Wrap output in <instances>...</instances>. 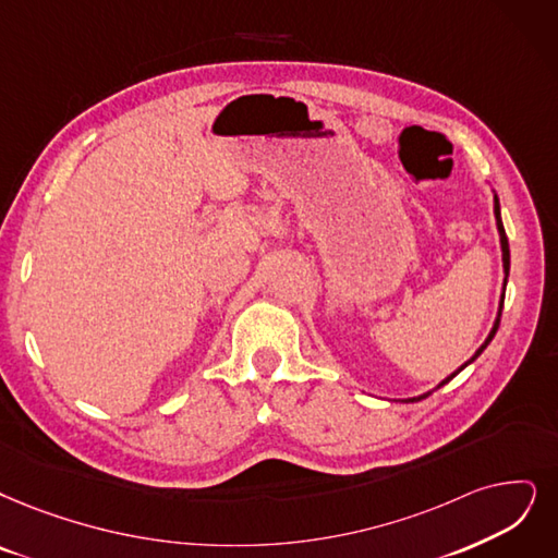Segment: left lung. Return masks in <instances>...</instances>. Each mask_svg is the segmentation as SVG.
<instances>
[{
  "label": "left lung",
  "instance_id": "obj_1",
  "mask_svg": "<svg viewBox=\"0 0 558 558\" xmlns=\"http://www.w3.org/2000/svg\"><path fill=\"white\" fill-rule=\"evenodd\" d=\"M495 219H497V231H499V242H501V263H504V288H501V300H499V308H497V318H495V325H493V329H489V333H487V339L483 341V345L472 354V360H466L458 371H453L447 380H441L435 389H439V387H444L447 383H451L453 377L462 371V368H466L470 366L472 362H476L478 360V354L489 345V341L495 339V333H497V329H499V320H501V308H504V295H506V283H508V272H510V250H508V238H506V231H504V225H501V208H499V198H497V194H495ZM433 389V391H435ZM426 396H430V391H426V393H421V396H412V398H405V403H416V400H423Z\"/></svg>",
  "mask_w": 558,
  "mask_h": 558
}]
</instances>
